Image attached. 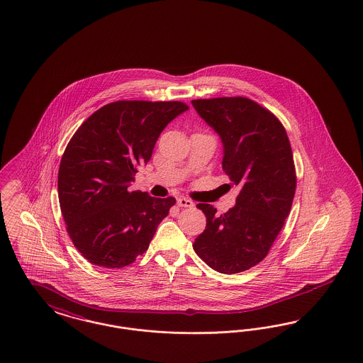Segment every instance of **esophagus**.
<instances>
[{"label": "esophagus", "instance_id": "34e87169", "mask_svg": "<svg viewBox=\"0 0 363 363\" xmlns=\"http://www.w3.org/2000/svg\"><path fill=\"white\" fill-rule=\"evenodd\" d=\"M177 203H178V206H185V208H191V206L194 205L191 200L185 199V197H179V199L177 200Z\"/></svg>", "mask_w": 363, "mask_h": 363}]
</instances>
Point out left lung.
<instances>
[{
    "label": "left lung",
    "instance_id": "1",
    "mask_svg": "<svg viewBox=\"0 0 363 363\" xmlns=\"http://www.w3.org/2000/svg\"><path fill=\"white\" fill-rule=\"evenodd\" d=\"M224 145L223 169L240 188L236 205L218 215L199 203L206 227L196 254L223 274L248 270L266 258L281 233L296 193L297 177L288 133L278 117L247 97L191 100Z\"/></svg>",
    "mask_w": 363,
    "mask_h": 363
}]
</instances>
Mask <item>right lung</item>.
<instances>
[{
    "label": "right lung",
    "mask_w": 363,
    "mask_h": 363,
    "mask_svg": "<svg viewBox=\"0 0 363 363\" xmlns=\"http://www.w3.org/2000/svg\"><path fill=\"white\" fill-rule=\"evenodd\" d=\"M189 109L181 101L111 102L75 130L58 173L66 230L82 257L120 269L147 251L174 197L128 190L139 166L151 160L164 127Z\"/></svg>",
    "instance_id": "1"
}]
</instances>
